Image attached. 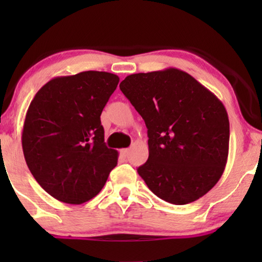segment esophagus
I'll list each match as a JSON object with an SVG mask.
<instances>
[{"label": "esophagus", "mask_w": 262, "mask_h": 262, "mask_svg": "<svg viewBox=\"0 0 262 262\" xmlns=\"http://www.w3.org/2000/svg\"><path fill=\"white\" fill-rule=\"evenodd\" d=\"M128 152H130V149H121V155L124 157H127Z\"/></svg>", "instance_id": "obj_1"}]
</instances>
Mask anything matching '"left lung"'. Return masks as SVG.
Here are the masks:
<instances>
[{"label":"left lung","instance_id":"obj_1","mask_svg":"<svg viewBox=\"0 0 262 262\" xmlns=\"http://www.w3.org/2000/svg\"><path fill=\"white\" fill-rule=\"evenodd\" d=\"M119 87L148 128L149 159L137 171L150 191L175 205L202 198L228 160L230 127L221 100L177 68L128 75Z\"/></svg>","mask_w":262,"mask_h":262}]
</instances>
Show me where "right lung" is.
<instances>
[{"label": "right lung", "mask_w": 262, "mask_h": 262, "mask_svg": "<svg viewBox=\"0 0 262 262\" xmlns=\"http://www.w3.org/2000/svg\"><path fill=\"white\" fill-rule=\"evenodd\" d=\"M119 83L106 71L59 76L39 89L25 118L23 150L28 169L50 195L85 203L105 186L118 163L100 120Z\"/></svg>", "instance_id": "1"}]
</instances>
